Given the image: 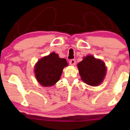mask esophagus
I'll return each instance as SVG.
<instances>
[{"label": "esophagus", "mask_w": 130, "mask_h": 130, "mask_svg": "<svg viewBox=\"0 0 130 130\" xmlns=\"http://www.w3.org/2000/svg\"><path fill=\"white\" fill-rule=\"evenodd\" d=\"M69 63H70V65H75V63H76L75 59H71V60H70Z\"/></svg>", "instance_id": "1"}]
</instances>
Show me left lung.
<instances>
[{
  "mask_svg": "<svg viewBox=\"0 0 130 130\" xmlns=\"http://www.w3.org/2000/svg\"><path fill=\"white\" fill-rule=\"evenodd\" d=\"M82 80L92 86H98L102 83L106 73L105 64L100 59L89 55L77 64Z\"/></svg>",
  "mask_w": 130,
  "mask_h": 130,
  "instance_id": "left-lung-1",
  "label": "left lung"
}]
</instances>
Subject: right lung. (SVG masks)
Wrapping results in <instances>:
<instances>
[{
    "mask_svg": "<svg viewBox=\"0 0 130 130\" xmlns=\"http://www.w3.org/2000/svg\"><path fill=\"white\" fill-rule=\"evenodd\" d=\"M67 65L66 59L59 58L54 53L44 57L35 65V73L37 80L45 87L53 86L60 79L63 68Z\"/></svg>",
    "mask_w": 130,
    "mask_h": 130,
    "instance_id": "add662e5",
    "label": "right lung"
}]
</instances>
